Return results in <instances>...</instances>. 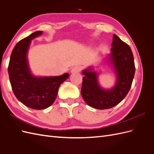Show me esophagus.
Instances as JSON below:
<instances>
[{
    "label": "esophagus",
    "mask_w": 154,
    "mask_h": 154,
    "mask_svg": "<svg viewBox=\"0 0 154 154\" xmlns=\"http://www.w3.org/2000/svg\"><path fill=\"white\" fill-rule=\"evenodd\" d=\"M80 71H81V67L80 66H75L71 69V73H76V72H80Z\"/></svg>",
    "instance_id": "34e87169"
}]
</instances>
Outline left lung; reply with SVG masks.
<instances>
[{
	"instance_id": "left-lung-1",
	"label": "left lung",
	"mask_w": 154,
	"mask_h": 154,
	"mask_svg": "<svg viewBox=\"0 0 154 154\" xmlns=\"http://www.w3.org/2000/svg\"><path fill=\"white\" fill-rule=\"evenodd\" d=\"M110 54L106 62L116 74L115 85L106 89L100 85L98 73L90 66L82 71L83 83L81 93L85 103L92 108L103 110L117 105L127 95L134 77V56L130 46L114 35Z\"/></svg>"
}]
</instances>
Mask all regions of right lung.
<instances>
[{
    "mask_svg": "<svg viewBox=\"0 0 154 154\" xmlns=\"http://www.w3.org/2000/svg\"><path fill=\"white\" fill-rule=\"evenodd\" d=\"M42 33L36 31L18 42L12 51L8 66L14 94L23 104L35 110L52 105L59 87L69 77L68 73L58 76H36L31 73L27 53L31 40Z\"/></svg>",
    "mask_w": 154,
    "mask_h": 154,
    "instance_id": "right-lung-1",
    "label": "right lung"
}]
</instances>
